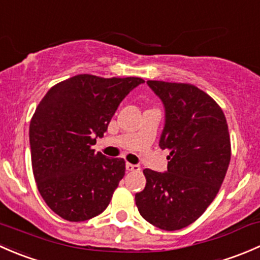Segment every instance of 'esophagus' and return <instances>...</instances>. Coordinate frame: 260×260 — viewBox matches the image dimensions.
<instances>
[{
    "label": "esophagus",
    "instance_id": "1",
    "mask_svg": "<svg viewBox=\"0 0 260 260\" xmlns=\"http://www.w3.org/2000/svg\"><path fill=\"white\" fill-rule=\"evenodd\" d=\"M125 169L127 171H133V172H138L141 170L140 165H133V164H125Z\"/></svg>",
    "mask_w": 260,
    "mask_h": 260
}]
</instances>
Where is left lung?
<instances>
[{"instance_id":"obj_1","label":"left lung","mask_w":260,"mask_h":260,"mask_svg":"<svg viewBox=\"0 0 260 260\" xmlns=\"http://www.w3.org/2000/svg\"><path fill=\"white\" fill-rule=\"evenodd\" d=\"M165 107L159 147L170 149L166 172L143 170L136 193L142 217L162 230L192 224L212 203L226 175L232 147L226 118L209 94L192 84L148 80Z\"/></svg>"}]
</instances>
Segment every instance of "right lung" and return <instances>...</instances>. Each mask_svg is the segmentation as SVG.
<instances>
[{"label":"right lung","mask_w":260,"mask_h":260,"mask_svg":"<svg viewBox=\"0 0 260 260\" xmlns=\"http://www.w3.org/2000/svg\"><path fill=\"white\" fill-rule=\"evenodd\" d=\"M141 78L79 74L45 94L30 122L32 172L39 192L55 214L85 221L102 214L123 179V158L91 146L103 137L120 102Z\"/></svg>","instance_id":"add662e5"}]
</instances>
